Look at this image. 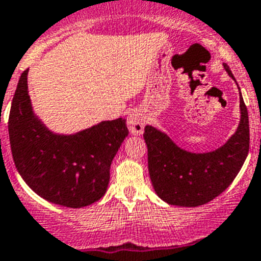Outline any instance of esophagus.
<instances>
[{"mask_svg":"<svg viewBox=\"0 0 261 261\" xmlns=\"http://www.w3.org/2000/svg\"><path fill=\"white\" fill-rule=\"evenodd\" d=\"M145 125V118L140 112H135V113L130 114L127 118V126L128 130L133 135H139L143 133Z\"/></svg>","mask_w":261,"mask_h":261,"instance_id":"esophagus-1","label":"esophagus"}]
</instances>
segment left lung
<instances>
[{"mask_svg": "<svg viewBox=\"0 0 261 261\" xmlns=\"http://www.w3.org/2000/svg\"><path fill=\"white\" fill-rule=\"evenodd\" d=\"M230 78L234 75L224 65ZM241 122L222 147L206 153H191L178 147L166 134L145 126L148 170L160 198L171 205L198 206L224 192L241 170L250 149L248 112L241 95Z\"/></svg>", "mask_w": 261, "mask_h": 261, "instance_id": "8db88e82", "label": "left lung"}]
</instances>
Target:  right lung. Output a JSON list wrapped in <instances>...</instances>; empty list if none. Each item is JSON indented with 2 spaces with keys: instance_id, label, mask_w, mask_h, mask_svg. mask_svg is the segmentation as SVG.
Instances as JSON below:
<instances>
[{
  "instance_id": "right-lung-1",
  "label": "right lung",
  "mask_w": 261,
  "mask_h": 261,
  "mask_svg": "<svg viewBox=\"0 0 261 261\" xmlns=\"http://www.w3.org/2000/svg\"><path fill=\"white\" fill-rule=\"evenodd\" d=\"M27 74L20 75L9 116L11 154L19 174L50 203L81 208L100 200L112 161L128 135L126 119L100 122L74 135L53 134L32 112Z\"/></svg>"
}]
</instances>
